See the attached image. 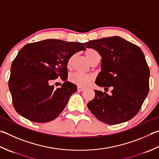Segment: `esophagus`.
<instances>
[{"label": "esophagus", "mask_w": 159, "mask_h": 159, "mask_svg": "<svg viewBox=\"0 0 159 159\" xmlns=\"http://www.w3.org/2000/svg\"><path fill=\"white\" fill-rule=\"evenodd\" d=\"M77 89H78V91L81 92V91H83V90H85V88H83V87H80V86H78Z\"/></svg>", "instance_id": "34e87169"}]
</instances>
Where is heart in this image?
<instances>
[{"instance_id":"1","label":"heart","mask_w":159,"mask_h":159,"mask_svg":"<svg viewBox=\"0 0 159 159\" xmlns=\"http://www.w3.org/2000/svg\"><path fill=\"white\" fill-rule=\"evenodd\" d=\"M85 56L89 61L90 63L94 60V59L98 56V52H96L95 49L92 48H88L85 50ZM74 57H71L68 59L67 66L68 68H70L72 64ZM69 79L71 83L76 84L77 85H79L80 87H85L88 85V84L92 81L93 79V77L90 74H83L80 73H73L71 74L69 77Z\"/></svg>"}]
</instances>
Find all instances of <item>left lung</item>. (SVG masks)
Returning a JSON list of instances; mask_svg holds the SVG:
<instances>
[{"instance_id":"8db88e82","label":"left lung","mask_w":159,"mask_h":159,"mask_svg":"<svg viewBox=\"0 0 159 159\" xmlns=\"http://www.w3.org/2000/svg\"><path fill=\"white\" fill-rule=\"evenodd\" d=\"M85 44L102 57L101 71L96 84L113 88L110 96L94 90V99L88 103L89 110L109 125L132 119L139 111L150 89V69L141 48L119 36L90 40Z\"/></svg>"}]
</instances>
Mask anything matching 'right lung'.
Masks as SVG:
<instances>
[{"label":"right lung","mask_w":159,"mask_h":159,"mask_svg":"<svg viewBox=\"0 0 159 159\" xmlns=\"http://www.w3.org/2000/svg\"><path fill=\"white\" fill-rule=\"evenodd\" d=\"M85 49L84 43L57 39L25 45L12 62L8 83L16 111L32 122L55 119L77 89L66 81L68 59ZM58 77L65 82L54 89L49 83Z\"/></svg>","instance_id":"add662e5"}]
</instances>
